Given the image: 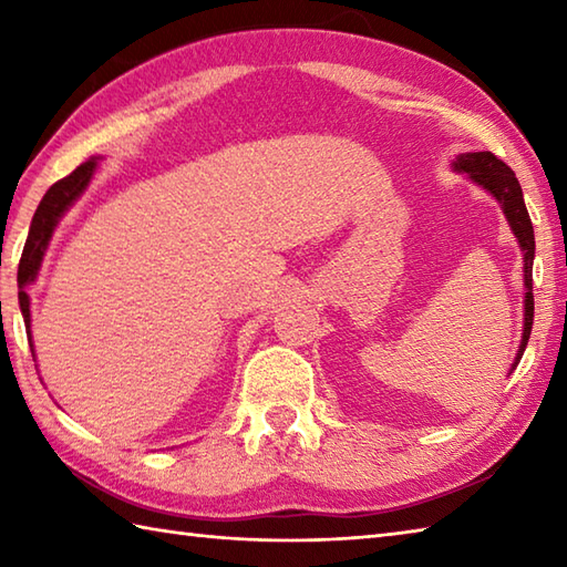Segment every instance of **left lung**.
Listing matches in <instances>:
<instances>
[{
	"instance_id": "8db88e82",
	"label": "left lung",
	"mask_w": 567,
	"mask_h": 567,
	"mask_svg": "<svg viewBox=\"0 0 567 567\" xmlns=\"http://www.w3.org/2000/svg\"><path fill=\"white\" fill-rule=\"evenodd\" d=\"M455 171L467 173L470 177L475 179L477 185H483L492 197H495L504 216L509 219V226L514 236L519 238V246L524 250V282H526V307H524V336H522V346L519 353H516V363H519L528 336H532V327H534V277H532V268H534V250H536V240H534V224L528 219L526 204H524V195H522V185L516 179L514 171L502 163L495 153L489 151H480V153H463L457 155V161L453 163ZM514 363V368H516Z\"/></svg>"
}]
</instances>
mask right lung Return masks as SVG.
I'll return each mask as SVG.
<instances>
[{
  "instance_id": "1",
  "label": "right lung",
  "mask_w": 567,
  "mask_h": 567,
  "mask_svg": "<svg viewBox=\"0 0 567 567\" xmlns=\"http://www.w3.org/2000/svg\"><path fill=\"white\" fill-rule=\"evenodd\" d=\"M94 165H97V161H87L80 167H75V171H72L68 177L58 179V183L51 185V189L45 192L41 204H39V209H35V214H33L27 246H23L21 260H19V305H21L23 323L29 327V336H31V311H29L27 287L35 280V275H39L45 246L53 236V228H55L58 219L63 216V212L70 207V204L82 195V189L87 187L90 177L94 173Z\"/></svg>"
}]
</instances>
